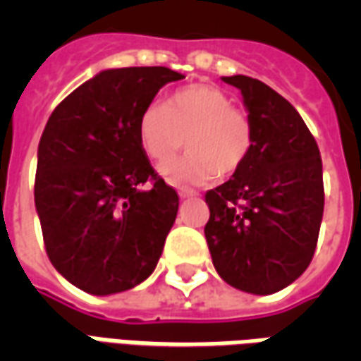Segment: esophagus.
I'll list each match as a JSON object with an SVG mask.
<instances>
[{
    "mask_svg": "<svg viewBox=\"0 0 361 361\" xmlns=\"http://www.w3.org/2000/svg\"><path fill=\"white\" fill-rule=\"evenodd\" d=\"M176 189H178V195H180V199H197V197H199V193L193 191V189H189V188H176Z\"/></svg>",
    "mask_w": 361,
    "mask_h": 361,
    "instance_id": "esophagus-1",
    "label": "esophagus"
}]
</instances>
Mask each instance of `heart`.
Returning a JSON list of instances; mask_svg holds the SVG:
<instances>
[{
    "label": "heart",
    "instance_id": "b5f03b06",
    "mask_svg": "<svg viewBox=\"0 0 361 361\" xmlns=\"http://www.w3.org/2000/svg\"><path fill=\"white\" fill-rule=\"evenodd\" d=\"M145 154L164 162L183 147L180 160L160 166L170 181L207 183L240 172L253 150V126L234 100L212 85H189L173 92L166 104H150L137 126Z\"/></svg>",
    "mask_w": 361,
    "mask_h": 361
}]
</instances>
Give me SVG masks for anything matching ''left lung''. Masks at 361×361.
I'll list each match as a JSON object with an SVG mask.
<instances>
[{
	"label": "left lung",
	"instance_id": "8db88e82",
	"mask_svg": "<svg viewBox=\"0 0 361 361\" xmlns=\"http://www.w3.org/2000/svg\"><path fill=\"white\" fill-rule=\"evenodd\" d=\"M242 92L253 150L240 172L211 189L204 235L230 286L274 294L310 267L325 207L319 147L302 116L265 82L222 77Z\"/></svg>",
	"mask_w": 361,
	"mask_h": 361
}]
</instances>
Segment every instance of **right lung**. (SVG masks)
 <instances>
[{"instance_id":"add662e5","label":"right lung","mask_w":361,"mask_h":361,"mask_svg":"<svg viewBox=\"0 0 361 361\" xmlns=\"http://www.w3.org/2000/svg\"><path fill=\"white\" fill-rule=\"evenodd\" d=\"M181 79L168 67L104 69L44 127L36 212L51 265L82 292H126L157 269L180 199L152 170L137 126L158 90Z\"/></svg>"}]
</instances>
